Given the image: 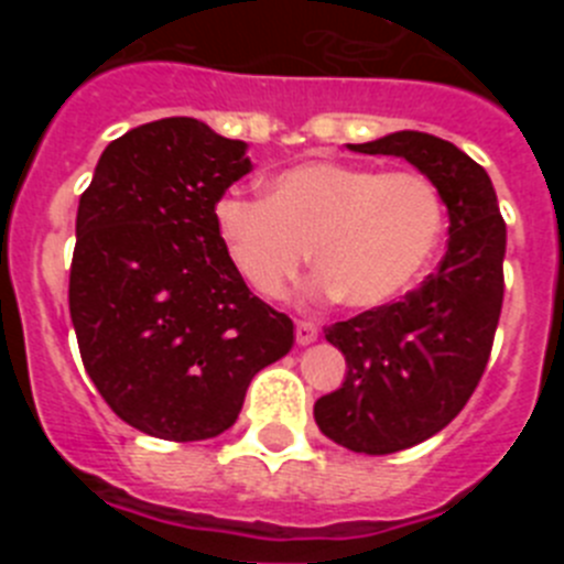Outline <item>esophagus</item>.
Segmentation results:
<instances>
[{"mask_svg": "<svg viewBox=\"0 0 564 564\" xmlns=\"http://www.w3.org/2000/svg\"><path fill=\"white\" fill-rule=\"evenodd\" d=\"M318 338V327L313 322H296V341L299 344H311Z\"/></svg>", "mask_w": 564, "mask_h": 564, "instance_id": "1", "label": "esophagus"}]
</instances>
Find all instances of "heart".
Wrapping results in <instances>:
<instances>
[{
	"label": "heart",
	"instance_id": "b5f03b06",
	"mask_svg": "<svg viewBox=\"0 0 564 564\" xmlns=\"http://www.w3.org/2000/svg\"><path fill=\"white\" fill-rule=\"evenodd\" d=\"M441 192L417 172H376L333 161L282 169L265 200L223 194L214 231L246 285L276 299L313 259V291L352 307L401 296L430 265L443 234Z\"/></svg>",
	"mask_w": 564,
	"mask_h": 564
}]
</instances>
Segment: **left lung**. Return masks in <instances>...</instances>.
<instances>
[{
    "instance_id": "obj_1",
    "label": "left lung",
    "mask_w": 564,
    "mask_h": 564,
    "mask_svg": "<svg viewBox=\"0 0 564 564\" xmlns=\"http://www.w3.org/2000/svg\"><path fill=\"white\" fill-rule=\"evenodd\" d=\"M350 149L410 161L449 208V251L421 288L325 330L347 376L313 406L318 430L358 455H392L455 421L486 372L506 291V223L486 169L455 143L403 129Z\"/></svg>"
}]
</instances>
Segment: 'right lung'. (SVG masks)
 Wrapping results in <instances>:
<instances>
[{
    "label": "right lung",
    "mask_w": 564,
    "mask_h": 564,
    "mask_svg": "<svg viewBox=\"0 0 564 564\" xmlns=\"http://www.w3.org/2000/svg\"><path fill=\"white\" fill-rule=\"evenodd\" d=\"M246 143L197 118L129 129L78 200L69 318L115 415L163 441L234 426L251 378L293 347V322L248 291L214 203L251 172Z\"/></svg>",
    "instance_id": "obj_1"
}]
</instances>
